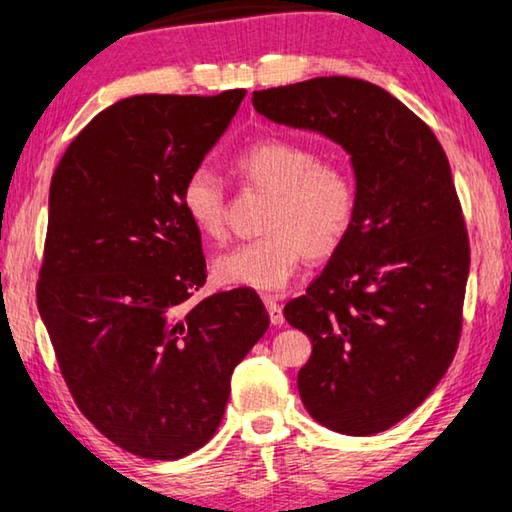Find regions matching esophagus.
Instances as JSON below:
<instances>
[{
	"label": "esophagus",
	"mask_w": 512,
	"mask_h": 512,
	"mask_svg": "<svg viewBox=\"0 0 512 512\" xmlns=\"http://www.w3.org/2000/svg\"><path fill=\"white\" fill-rule=\"evenodd\" d=\"M265 307H268V314H270V321L272 325H284V311H281L279 300L274 298V295H265Z\"/></svg>",
	"instance_id": "obj_1"
}]
</instances>
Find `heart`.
Wrapping results in <instances>:
<instances>
[{
	"mask_svg": "<svg viewBox=\"0 0 512 512\" xmlns=\"http://www.w3.org/2000/svg\"><path fill=\"white\" fill-rule=\"evenodd\" d=\"M233 166L249 187L270 191L272 201L263 221V238L214 258L212 274L219 284L261 293L279 291L305 256L335 254L358 205L355 182L344 166L318 161L316 150L286 138L251 143ZM182 210L203 238L224 240L226 194L210 168H196L187 177Z\"/></svg>",
	"mask_w": 512,
	"mask_h": 512,
	"instance_id": "1",
	"label": "heart"
}]
</instances>
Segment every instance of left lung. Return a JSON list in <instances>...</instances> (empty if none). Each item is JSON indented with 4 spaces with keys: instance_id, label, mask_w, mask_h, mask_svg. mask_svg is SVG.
<instances>
[{
    "instance_id": "1",
    "label": "left lung",
    "mask_w": 512,
    "mask_h": 512,
    "mask_svg": "<svg viewBox=\"0 0 512 512\" xmlns=\"http://www.w3.org/2000/svg\"><path fill=\"white\" fill-rule=\"evenodd\" d=\"M251 103L351 161L353 224L284 316L311 339L298 374L309 416L348 436L385 432L443 379L462 330L469 238L446 152L402 101L360 78H311Z\"/></svg>"
}]
</instances>
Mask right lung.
<instances>
[{
	"label": "right lung",
	"mask_w": 512,
	"mask_h": 512,
	"mask_svg": "<svg viewBox=\"0 0 512 512\" xmlns=\"http://www.w3.org/2000/svg\"><path fill=\"white\" fill-rule=\"evenodd\" d=\"M244 94L117 101L78 133L50 182L39 314L78 409L133 455L203 448L233 369L270 325L251 288L189 302L207 274L182 189Z\"/></svg>",
	"instance_id": "add662e5"
}]
</instances>
